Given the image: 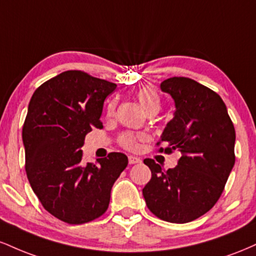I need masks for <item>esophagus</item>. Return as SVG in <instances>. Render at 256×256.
<instances>
[{"label": "esophagus", "mask_w": 256, "mask_h": 256, "mask_svg": "<svg viewBox=\"0 0 256 256\" xmlns=\"http://www.w3.org/2000/svg\"><path fill=\"white\" fill-rule=\"evenodd\" d=\"M140 161H142V160H140V158H137V156H132V155L128 156V164H130V165H134V164H140Z\"/></svg>", "instance_id": "obj_1"}]
</instances>
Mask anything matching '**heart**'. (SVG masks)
I'll return each mask as SVG.
<instances>
[{
  "mask_svg": "<svg viewBox=\"0 0 256 256\" xmlns=\"http://www.w3.org/2000/svg\"><path fill=\"white\" fill-rule=\"evenodd\" d=\"M136 98L148 114H156L161 108V100L158 91L152 86H143L136 92ZM116 110V102H110L108 106V116H113ZM142 140V136H136L132 134H122L119 138L120 146L128 150H134L138 146V140Z\"/></svg>",
  "mask_w": 256,
  "mask_h": 256,
  "instance_id": "obj_1",
  "label": "heart"
}]
</instances>
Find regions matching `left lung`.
Segmentation results:
<instances>
[{
    "label": "left lung",
    "instance_id": "obj_1",
    "mask_svg": "<svg viewBox=\"0 0 256 256\" xmlns=\"http://www.w3.org/2000/svg\"><path fill=\"white\" fill-rule=\"evenodd\" d=\"M174 100V116L161 134L167 146L158 152H180L174 168L164 170L152 158L144 164L152 179L143 188L149 210L168 222H192L216 204L234 165V124L222 98L185 77L160 85Z\"/></svg>",
    "mask_w": 256,
    "mask_h": 256
}]
</instances>
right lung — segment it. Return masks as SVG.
Wrapping results in <instances>:
<instances>
[{"label":"right lung","mask_w":256,"mask_h":256,"mask_svg":"<svg viewBox=\"0 0 256 256\" xmlns=\"http://www.w3.org/2000/svg\"><path fill=\"white\" fill-rule=\"evenodd\" d=\"M116 84L66 71L32 95L22 126L25 170L38 200L55 218L79 225L107 210L110 190L128 166L122 152L82 164L86 134L102 128L104 102Z\"/></svg>","instance_id":"obj_1"}]
</instances>
